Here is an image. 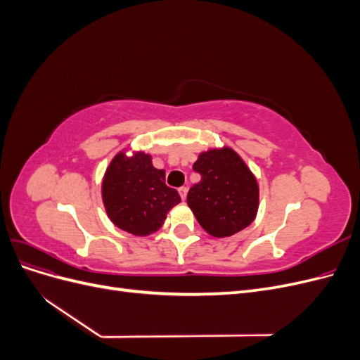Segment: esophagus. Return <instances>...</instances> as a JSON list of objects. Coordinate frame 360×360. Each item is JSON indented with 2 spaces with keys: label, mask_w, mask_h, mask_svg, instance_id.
Returning a JSON list of instances; mask_svg holds the SVG:
<instances>
[{
  "label": "esophagus",
  "mask_w": 360,
  "mask_h": 360,
  "mask_svg": "<svg viewBox=\"0 0 360 360\" xmlns=\"http://www.w3.org/2000/svg\"><path fill=\"white\" fill-rule=\"evenodd\" d=\"M179 193H180V197H181V200L184 201V200H186V197H188V188H180L179 189Z\"/></svg>",
  "instance_id": "obj_1"
}]
</instances>
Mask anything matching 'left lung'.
I'll use <instances>...</instances> for the list:
<instances>
[{
    "instance_id": "left-lung-1",
    "label": "left lung",
    "mask_w": 360,
    "mask_h": 360,
    "mask_svg": "<svg viewBox=\"0 0 360 360\" xmlns=\"http://www.w3.org/2000/svg\"><path fill=\"white\" fill-rule=\"evenodd\" d=\"M193 171L201 180L189 189L188 205L207 233L228 237L255 219L258 183L234 150L204 151Z\"/></svg>"
}]
</instances>
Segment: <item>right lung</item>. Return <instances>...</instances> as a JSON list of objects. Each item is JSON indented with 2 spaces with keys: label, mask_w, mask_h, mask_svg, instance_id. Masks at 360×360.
<instances>
[{
  "label": "right lung",
  "mask_w": 360,
  "mask_h": 360,
  "mask_svg": "<svg viewBox=\"0 0 360 360\" xmlns=\"http://www.w3.org/2000/svg\"><path fill=\"white\" fill-rule=\"evenodd\" d=\"M102 198L110 219L134 236L158 231L167 213L181 198L176 189L165 184V171L156 169L151 156L118 153L102 183Z\"/></svg>",
  "instance_id": "obj_1"
}]
</instances>
